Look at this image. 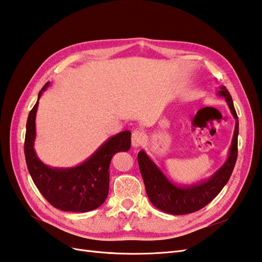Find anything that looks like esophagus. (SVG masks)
Returning a JSON list of instances; mask_svg holds the SVG:
<instances>
[{
  "instance_id": "34e87169",
  "label": "esophagus",
  "mask_w": 262,
  "mask_h": 262,
  "mask_svg": "<svg viewBox=\"0 0 262 262\" xmlns=\"http://www.w3.org/2000/svg\"><path fill=\"white\" fill-rule=\"evenodd\" d=\"M145 134L142 132V130H134L133 132V135H132V145L133 147H135V148H137V147L142 146L145 142Z\"/></svg>"
}]
</instances>
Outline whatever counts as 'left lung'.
<instances>
[{"label":"left lung","instance_id":"obj_1","mask_svg":"<svg viewBox=\"0 0 262 262\" xmlns=\"http://www.w3.org/2000/svg\"><path fill=\"white\" fill-rule=\"evenodd\" d=\"M218 96L225 97L232 116L236 119L229 155L225 164L203 182L192 185H177L168 179L144 150L138 152V165L144 179L147 196L159 210L170 214H187L204 208L216 197L229 180L238 155L239 123L231 95L225 86H220Z\"/></svg>","mask_w":262,"mask_h":262}]
</instances>
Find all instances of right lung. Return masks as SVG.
Segmentation results:
<instances>
[{
    "mask_svg": "<svg viewBox=\"0 0 262 262\" xmlns=\"http://www.w3.org/2000/svg\"><path fill=\"white\" fill-rule=\"evenodd\" d=\"M50 82L39 91L37 102L26 122L24 154L26 165L35 186L49 203L63 211L86 212L96 209L108 196L110 164L118 151L130 148L129 130L110 137L85 162L70 168L50 167L41 162L34 149L36 136L35 118L38 99Z\"/></svg>",
    "mask_w": 262,
    "mask_h": 262,
    "instance_id": "right-lung-1",
    "label": "right lung"
}]
</instances>
